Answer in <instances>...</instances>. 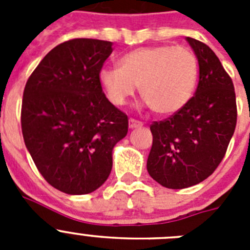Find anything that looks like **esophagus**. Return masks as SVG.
<instances>
[{
    "instance_id": "34e87169",
    "label": "esophagus",
    "mask_w": 250,
    "mask_h": 250,
    "mask_svg": "<svg viewBox=\"0 0 250 250\" xmlns=\"http://www.w3.org/2000/svg\"><path fill=\"white\" fill-rule=\"evenodd\" d=\"M144 125V124L141 123V121L135 120V119H130L129 120V127L130 129H138V127H141Z\"/></svg>"
}]
</instances>
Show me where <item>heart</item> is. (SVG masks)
I'll list each match as a JSON object with an SVG mask.
<instances>
[{
    "mask_svg": "<svg viewBox=\"0 0 250 250\" xmlns=\"http://www.w3.org/2000/svg\"><path fill=\"white\" fill-rule=\"evenodd\" d=\"M198 76L199 65L193 51L160 45L124 55L119 60V68L100 70L99 83L112 105H125L139 86L141 96L156 114L170 115L190 101Z\"/></svg>",
    "mask_w": 250,
    "mask_h": 250,
    "instance_id": "heart-1",
    "label": "heart"
}]
</instances>
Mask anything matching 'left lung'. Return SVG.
<instances>
[{
    "mask_svg": "<svg viewBox=\"0 0 250 250\" xmlns=\"http://www.w3.org/2000/svg\"><path fill=\"white\" fill-rule=\"evenodd\" d=\"M199 63L195 95L180 111L150 125L152 146L146 167L169 189L199 184L224 158L237 125V103L230 76L209 46L187 37Z\"/></svg>",
    "mask_w": 250,
    "mask_h": 250,
    "instance_id": "8db88e82",
    "label": "left lung"
}]
</instances>
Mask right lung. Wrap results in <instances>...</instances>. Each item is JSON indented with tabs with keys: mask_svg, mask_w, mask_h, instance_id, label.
I'll return each mask as SVG.
<instances>
[{
	"mask_svg": "<svg viewBox=\"0 0 250 250\" xmlns=\"http://www.w3.org/2000/svg\"><path fill=\"white\" fill-rule=\"evenodd\" d=\"M112 42L74 39L41 60L23 90L25 145L46 182L71 195L89 194L109 178L112 149L129 120L103 92L99 72Z\"/></svg>",
	"mask_w": 250,
	"mask_h": 250,
	"instance_id": "add662e5",
	"label": "right lung"
}]
</instances>
